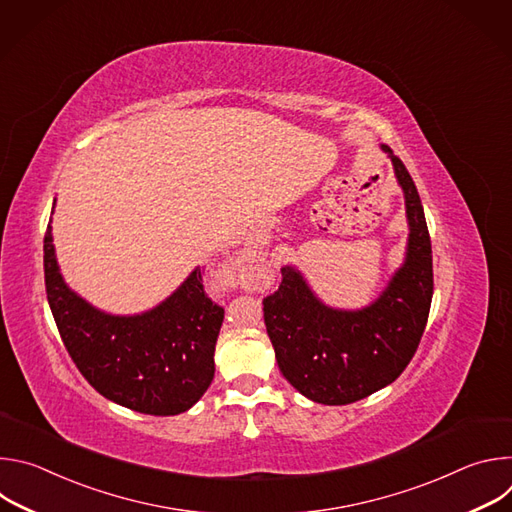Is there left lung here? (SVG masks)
<instances>
[{
  "label": "left lung",
  "instance_id": "left-lung-1",
  "mask_svg": "<svg viewBox=\"0 0 512 512\" xmlns=\"http://www.w3.org/2000/svg\"><path fill=\"white\" fill-rule=\"evenodd\" d=\"M391 154L405 192L409 247L405 265L383 296L360 312L326 308L291 267L263 298V318L283 377L324 405H348L393 383L411 362L423 336L431 296V239L417 188L405 164Z\"/></svg>",
  "mask_w": 512,
  "mask_h": 512
}]
</instances>
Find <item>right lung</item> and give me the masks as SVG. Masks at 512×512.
Listing matches in <instances>:
<instances>
[{"label": "right lung", "instance_id": "right-lung-1", "mask_svg": "<svg viewBox=\"0 0 512 512\" xmlns=\"http://www.w3.org/2000/svg\"><path fill=\"white\" fill-rule=\"evenodd\" d=\"M50 225L44 235V283L60 338L81 375L109 401L148 415L190 409L214 377V344L225 308L208 298L202 269L156 310L109 316L64 285Z\"/></svg>", "mask_w": 512, "mask_h": 512}]
</instances>
